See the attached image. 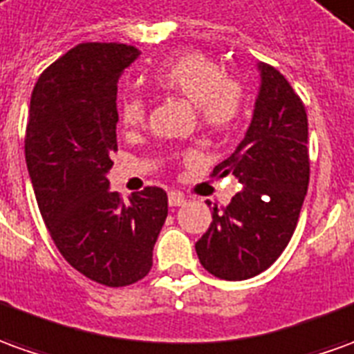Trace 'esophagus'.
<instances>
[{
	"instance_id": "1",
	"label": "esophagus",
	"mask_w": 354,
	"mask_h": 354,
	"mask_svg": "<svg viewBox=\"0 0 354 354\" xmlns=\"http://www.w3.org/2000/svg\"><path fill=\"white\" fill-rule=\"evenodd\" d=\"M167 198H169V206H183V204H185V202H187V198H185V196H183L181 192H169V196H167Z\"/></svg>"
}]
</instances>
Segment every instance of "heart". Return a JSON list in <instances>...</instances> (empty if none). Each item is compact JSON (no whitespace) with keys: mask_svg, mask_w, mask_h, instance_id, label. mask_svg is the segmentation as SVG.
Returning <instances> with one entry per match:
<instances>
[{"mask_svg":"<svg viewBox=\"0 0 354 354\" xmlns=\"http://www.w3.org/2000/svg\"><path fill=\"white\" fill-rule=\"evenodd\" d=\"M150 86L163 96H177L194 104L196 117L209 131H227L237 123L245 107V90L229 79L218 61L204 53H183L165 61L148 77ZM119 119L127 129L142 127L146 100L127 94L119 102Z\"/></svg>","mask_w":354,"mask_h":354,"instance_id":"heart-1","label":"heart"}]
</instances>
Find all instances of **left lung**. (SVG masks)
I'll use <instances>...</instances> for the list:
<instances>
[{
  "instance_id": "8db88e82",
  "label": "left lung",
  "mask_w": 354,
  "mask_h": 354,
  "mask_svg": "<svg viewBox=\"0 0 354 354\" xmlns=\"http://www.w3.org/2000/svg\"><path fill=\"white\" fill-rule=\"evenodd\" d=\"M252 123L209 177L233 173L243 189L227 206H214L196 243L202 268L227 281L262 274L293 237L310 179L308 119L301 96L279 71L262 63Z\"/></svg>"
}]
</instances>
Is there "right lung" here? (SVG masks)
I'll use <instances>...</instances> for the list:
<instances>
[{
  "label": "right lung",
  "instance_id": "1",
  "mask_svg": "<svg viewBox=\"0 0 354 354\" xmlns=\"http://www.w3.org/2000/svg\"><path fill=\"white\" fill-rule=\"evenodd\" d=\"M135 46L84 42L53 61L30 96L24 156L51 241L77 272L107 287L148 275L167 194L145 187L129 202L107 191L117 152V82Z\"/></svg>",
  "mask_w": 354,
  "mask_h": 354
}]
</instances>
